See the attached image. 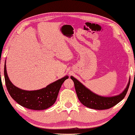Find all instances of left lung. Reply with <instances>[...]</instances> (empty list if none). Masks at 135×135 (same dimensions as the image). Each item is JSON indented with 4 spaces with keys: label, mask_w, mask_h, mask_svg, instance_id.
Returning a JSON list of instances; mask_svg holds the SVG:
<instances>
[{
    "label": "left lung",
    "mask_w": 135,
    "mask_h": 135,
    "mask_svg": "<svg viewBox=\"0 0 135 135\" xmlns=\"http://www.w3.org/2000/svg\"><path fill=\"white\" fill-rule=\"evenodd\" d=\"M71 79L74 84L75 91L80 103L87 108L97 110L110 109L120 102L126 95L130 83V78L126 88L119 95L112 97H103L92 92L73 76H71Z\"/></svg>",
    "instance_id": "obj_1"
}]
</instances>
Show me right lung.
Returning a JSON list of instances; mask_svg holds the SVG:
<instances>
[{
    "instance_id": "obj_1",
    "label": "right lung",
    "mask_w": 135,
    "mask_h": 135,
    "mask_svg": "<svg viewBox=\"0 0 135 135\" xmlns=\"http://www.w3.org/2000/svg\"><path fill=\"white\" fill-rule=\"evenodd\" d=\"M4 76L6 86L11 97L21 106L32 110H44L50 108L56 101L62 84L69 76L66 75L45 88L37 90H25L14 85L8 78L4 65Z\"/></svg>"
}]
</instances>
